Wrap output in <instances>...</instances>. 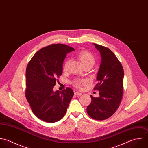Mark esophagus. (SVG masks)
<instances>
[{"label":"esophagus","instance_id":"esophagus-1","mask_svg":"<svg viewBox=\"0 0 148 148\" xmlns=\"http://www.w3.org/2000/svg\"><path fill=\"white\" fill-rule=\"evenodd\" d=\"M74 94H75V95H77V96H80L82 95V93H80L79 92H77V91H75Z\"/></svg>","mask_w":148,"mask_h":148}]
</instances>
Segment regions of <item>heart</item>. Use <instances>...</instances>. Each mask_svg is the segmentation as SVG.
<instances>
[{"instance_id":"b5f03b06","label":"heart","mask_w":148,"mask_h":148,"mask_svg":"<svg viewBox=\"0 0 148 148\" xmlns=\"http://www.w3.org/2000/svg\"><path fill=\"white\" fill-rule=\"evenodd\" d=\"M77 58L79 60V61L82 63V64L84 66L87 65H90L92 66L95 64V59L94 56L90 52L87 51H82L79 53V54L77 56ZM70 63V60H67L64 66V70L67 71L68 68V66ZM84 83V81L81 80V81H75L74 82V86L77 88H80L82 84Z\"/></svg>"}]
</instances>
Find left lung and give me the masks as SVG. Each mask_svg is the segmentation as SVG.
Returning <instances> with one entry per match:
<instances>
[{
  "mask_svg": "<svg viewBox=\"0 0 148 148\" xmlns=\"http://www.w3.org/2000/svg\"><path fill=\"white\" fill-rule=\"evenodd\" d=\"M101 56V64L94 90L99 91V97L91 95V103L87 111L92 118L101 121L112 115L122 98L124 72L122 64L108 48L94 44Z\"/></svg>",
  "mask_w": 148,
  "mask_h": 148,
  "instance_id": "1",
  "label": "left lung"
}]
</instances>
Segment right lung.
<instances>
[{"label":"right lung","mask_w":148,"mask_h":148,"mask_svg":"<svg viewBox=\"0 0 148 148\" xmlns=\"http://www.w3.org/2000/svg\"><path fill=\"white\" fill-rule=\"evenodd\" d=\"M74 50L64 44H51L36 52L28 63L26 98L33 113L44 121L54 123L62 119L74 95L69 87L53 91L57 78L62 74L66 54Z\"/></svg>","instance_id":"obj_1"}]
</instances>
